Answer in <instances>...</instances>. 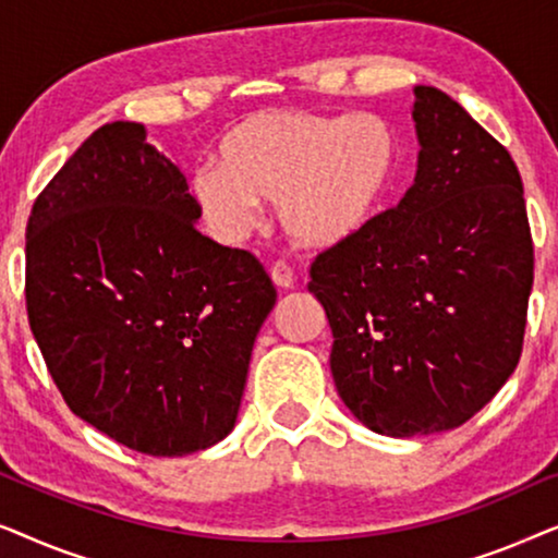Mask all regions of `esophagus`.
Instances as JSON below:
<instances>
[{
    "label": "esophagus",
    "mask_w": 558,
    "mask_h": 558,
    "mask_svg": "<svg viewBox=\"0 0 558 558\" xmlns=\"http://www.w3.org/2000/svg\"><path fill=\"white\" fill-rule=\"evenodd\" d=\"M271 281L281 289H289L294 287V271L292 266H289L287 262H274L271 264Z\"/></svg>",
    "instance_id": "esophagus-1"
}]
</instances>
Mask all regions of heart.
Returning <instances> with one entry per match:
<instances>
[{"mask_svg": "<svg viewBox=\"0 0 558 558\" xmlns=\"http://www.w3.org/2000/svg\"><path fill=\"white\" fill-rule=\"evenodd\" d=\"M401 144L376 113L274 109L239 121L203 167L193 195L226 239H243L258 201H277L281 226L304 246H335L371 223L396 172Z\"/></svg>", "mask_w": 558, "mask_h": 558, "instance_id": "b5f03b06", "label": "heart"}]
</instances>
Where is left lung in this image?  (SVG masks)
<instances>
[{
    "mask_svg": "<svg viewBox=\"0 0 558 558\" xmlns=\"http://www.w3.org/2000/svg\"><path fill=\"white\" fill-rule=\"evenodd\" d=\"M414 94V185L310 266L340 399L388 437L454 429L500 391L533 287L513 157L445 90Z\"/></svg>",
    "mask_w": 558,
    "mask_h": 558,
    "instance_id": "obj_1",
    "label": "left lung"
}]
</instances>
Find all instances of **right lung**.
I'll list each match as a JSON object with an SVG mask.
<instances>
[{
  "instance_id": "add662e5",
  "label": "right lung",
  "mask_w": 558,
  "mask_h": 558,
  "mask_svg": "<svg viewBox=\"0 0 558 558\" xmlns=\"http://www.w3.org/2000/svg\"><path fill=\"white\" fill-rule=\"evenodd\" d=\"M185 174L134 121L104 124L27 220L29 330L68 409L134 452L228 437L251 350L277 304L243 248L197 231Z\"/></svg>"
}]
</instances>
